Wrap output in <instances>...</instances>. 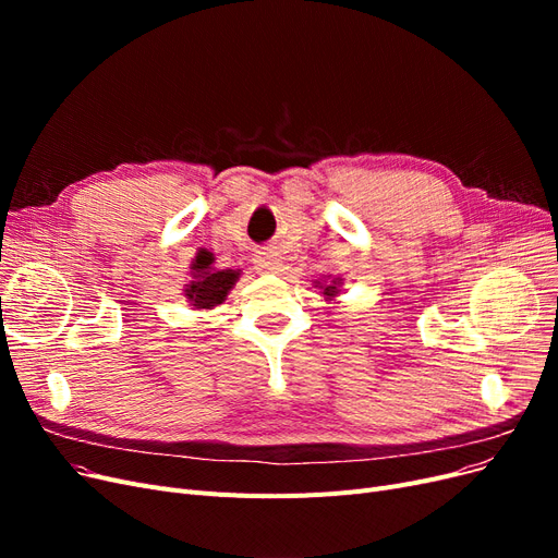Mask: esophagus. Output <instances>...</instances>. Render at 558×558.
<instances>
[{"mask_svg": "<svg viewBox=\"0 0 558 558\" xmlns=\"http://www.w3.org/2000/svg\"><path fill=\"white\" fill-rule=\"evenodd\" d=\"M256 265H258L260 272H275V269H279V256H277V253H275L272 248L258 251Z\"/></svg>", "mask_w": 558, "mask_h": 558, "instance_id": "obj_1", "label": "esophagus"}]
</instances>
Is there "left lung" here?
Listing matches in <instances>:
<instances>
[{
  "instance_id": "obj_1",
  "label": "left lung",
  "mask_w": 558,
  "mask_h": 558,
  "mask_svg": "<svg viewBox=\"0 0 558 558\" xmlns=\"http://www.w3.org/2000/svg\"><path fill=\"white\" fill-rule=\"evenodd\" d=\"M324 293H326V295H335V286H326Z\"/></svg>"
}]
</instances>
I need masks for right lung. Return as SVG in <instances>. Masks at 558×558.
<instances>
[{"instance_id":"add662e5","label":"right lung","mask_w":558,"mask_h":558,"mask_svg":"<svg viewBox=\"0 0 558 558\" xmlns=\"http://www.w3.org/2000/svg\"><path fill=\"white\" fill-rule=\"evenodd\" d=\"M193 269H197V281H193L185 293L199 310L221 305L234 281H238V272H232V269H211V253L205 251L197 256Z\"/></svg>"}]
</instances>
